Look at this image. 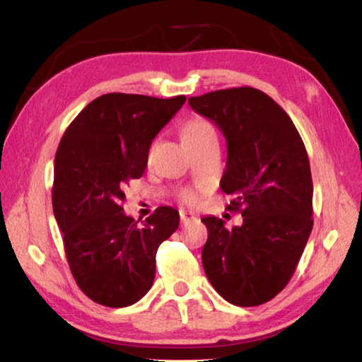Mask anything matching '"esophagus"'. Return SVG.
Segmentation results:
<instances>
[{
  "label": "esophagus",
  "mask_w": 362,
  "mask_h": 362,
  "mask_svg": "<svg viewBox=\"0 0 362 362\" xmlns=\"http://www.w3.org/2000/svg\"><path fill=\"white\" fill-rule=\"evenodd\" d=\"M196 220V216L192 211H180V222L182 223H189Z\"/></svg>",
  "instance_id": "obj_1"
}]
</instances>
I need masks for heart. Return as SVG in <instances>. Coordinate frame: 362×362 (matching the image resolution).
Listing matches in <instances>:
<instances>
[{
	"label": "heart",
	"instance_id": "heart-1",
	"mask_svg": "<svg viewBox=\"0 0 362 362\" xmlns=\"http://www.w3.org/2000/svg\"><path fill=\"white\" fill-rule=\"evenodd\" d=\"M206 137H217L214 126L206 119H193L192 122H188L185 129H183V140H188V142L189 140H201ZM183 199H185L188 204L196 203V196L193 193H185L183 194Z\"/></svg>",
	"mask_w": 362,
	"mask_h": 362
}]
</instances>
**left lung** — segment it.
I'll return each instance as SVG.
<instances>
[{
    "instance_id": "obj_1",
    "label": "left lung",
    "mask_w": 362,
    "mask_h": 362,
    "mask_svg": "<svg viewBox=\"0 0 362 362\" xmlns=\"http://www.w3.org/2000/svg\"><path fill=\"white\" fill-rule=\"evenodd\" d=\"M226 140L228 158L220 188L235 196L228 211L243 225L225 228L203 217L201 252L207 279L226 302L257 306L289 283L313 228V182L298 131L272 97L254 88L220 89L189 97Z\"/></svg>"
}]
</instances>
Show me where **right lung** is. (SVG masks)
<instances>
[{
    "label": "right lung",
    "mask_w": 362,
    "mask_h": 362,
    "mask_svg": "<svg viewBox=\"0 0 362 362\" xmlns=\"http://www.w3.org/2000/svg\"><path fill=\"white\" fill-rule=\"evenodd\" d=\"M185 100V95H100L60 140L54 161V217L73 278L95 303L129 306L155 281L156 250L179 226V211L158 207L140 225L122 209V188L144 175L153 139Z\"/></svg>",
    "instance_id": "add662e5"
}]
</instances>
